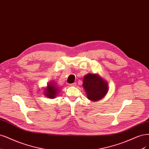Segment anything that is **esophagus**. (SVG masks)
Wrapping results in <instances>:
<instances>
[{"instance_id": "esophagus-1", "label": "esophagus", "mask_w": 149, "mask_h": 149, "mask_svg": "<svg viewBox=\"0 0 149 149\" xmlns=\"http://www.w3.org/2000/svg\"><path fill=\"white\" fill-rule=\"evenodd\" d=\"M71 86H75L76 85V83H72V84H70Z\"/></svg>"}]
</instances>
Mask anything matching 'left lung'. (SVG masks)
I'll return each mask as SVG.
<instances>
[{
  "label": "left lung",
  "instance_id": "1",
  "mask_svg": "<svg viewBox=\"0 0 149 149\" xmlns=\"http://www.w3.org/2000/svg\"><path fill=\"white\" fill-rule=\"evenodd\" d=\"M83 86L88 99L95 102L104 98L109 91L107 82L97 74L89 73L85 75Z\"/></svg>",
  "mask_w": 149,
  "mask_h": 149
}]
</instances>
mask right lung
I'll use <instances>...</instances> for the list:
<instances>
[{"label":"right lung","instance_id":"right-lung-1","mask_svg":"<svg viewBox=\"0 0 149 149\" xmlns=\"http://www.w3.org/2000/svg\"><path fill=\"white\" fill-rule=\"evenodd\" d=\"M59 92V88L56 85V83L51 81L50 83L47 84V86L44 90V95L49 99H54L57 95Z\"/></svg>","mask_w":149,"mask_h":149}]
</instances>
